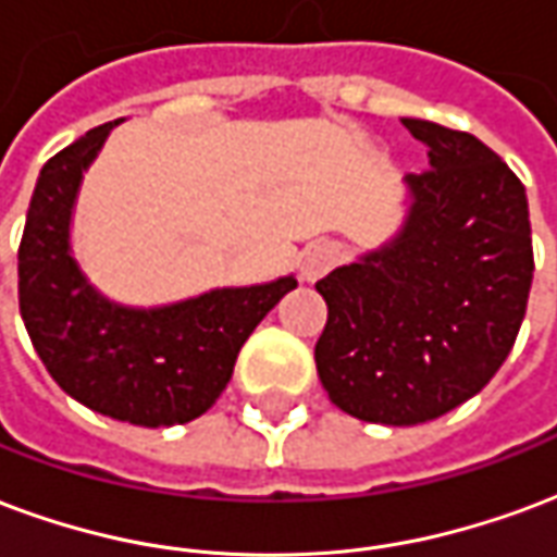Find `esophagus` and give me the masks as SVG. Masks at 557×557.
Returning a JSON list of instances; mask_svg holds the SVG:
<instances>
[{
  "mask_svg": "<svg viewBox=\"0 0 557 557\" xmlns=\"http://www.w3.org/2000/svg\"><path fill=\"white\" fill-rule=\"evenodd\" d=\"M341 258V249L335 243H311L306 251H302V261H299V270H302V278L306 282H318L320 275H326Z\"/></svg>",
  "mask_w": 557,
  "mask_h": 557,
  "instance_id": "esophagus-1",
  "label": "esophagus"
}]
</instances>
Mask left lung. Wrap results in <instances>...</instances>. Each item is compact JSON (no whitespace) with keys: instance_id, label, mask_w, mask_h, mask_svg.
<instances>
[{"instance_id":"8db88e82","label":"left lung","mask_w":557,"mask_h":557,"mask_svg":"<svg viewBox=\"0 0 557 557\" xmlns=\"http://www.w3.org/2000/svg\"><path fill=\"white\" fill-rule=\"evenodd\" d=\"M430 169L404 231L318 282L320 383L347 416L409 428L466 404L513 350L534 249L525 186L481 139L404 117Z\"/></svg>"}]
</instances>
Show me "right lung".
Returning a JSON list of instances; mask_svg holds the SVG:
<instances>
[{"instance_id": "1", "label": "right lung", "mask_w": 557, "mask_h": 557, "mask_svg": "<svg viewBox=\"0 0 557 557\" xmlns=\"http://www.w3.org/2000/svg\"><path fill=\"white\" fill-rule=\"evenodd\" d=\"M117 121L88 129L40 169L20 239V314L40 362L100 416L172 428L225 392L239 347L296 278L222 287L165 308L112 306L71 258V210L83 172Z\"/></svg>"}]
</instances>
